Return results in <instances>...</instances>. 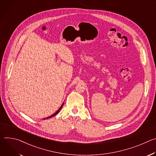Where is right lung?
I'll list each match as a JSON object with an SVG mask.
<instances>
[{
  "label": "right lung",
  "mask_w": 156,
  "mask_h": 156,
  "mask_svg": "<svg viewBox=\"0 0 156 156\" xmlns=\"http://www.w3.org/2000/svg\"><path fill=\"white\" fill-rule=\"evenodd\" d=\"M63 104H62V105H61V107H60V108H58V110H57V112H55V113H54V114H53V115H51V116H50V117H48V118H47V119H49V118H51V117H54V116H55V115H57V114H58V112H60V110H61V108H62V106H63Z\"/></svg>",
  "instance_id": "obj_1"
}]
</instances>
